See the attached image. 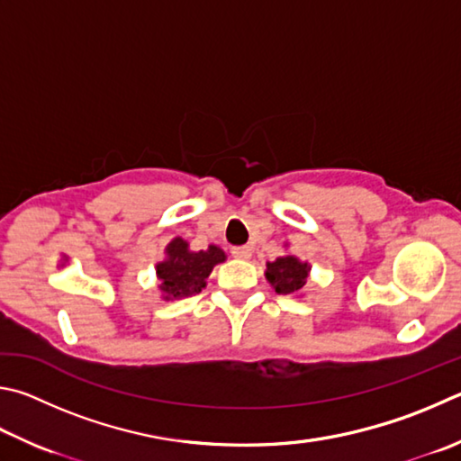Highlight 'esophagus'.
<instances>
[{"mask_svg": "<svg viewBox=\"0 0 461 461\" xmlns=\"http://www.w3.org/2000/svg\"><path fill=\"white\" fill-rule=\"evenodd\" d=\"M231 254H233V258L249 259V258H252V248H249V246H238V248L231 249Z\"/></svg>", "mask_w": 461, "mask_h": 461, "instance_id": "obj_1", "label": "esophagus"}]
</instances>
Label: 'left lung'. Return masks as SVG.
<instances>
[{"mask_svg":"<svg viewBox=\"0 0 461 461\" xmlns=\"http://www.w3.org/2000/svg\"><path fill=\"white\" fill-rule=\"evenodd\" d=\"M311 266L300 262L296 256H282L266 264V280L278 294H296L304 288Z\"/></svg>","mask_w":461,"mask_h":461,"instance_id":"left-lung-1","label":"left lung"}]
</instances>
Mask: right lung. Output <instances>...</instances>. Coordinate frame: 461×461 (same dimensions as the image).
Here are the masks:
<instances>
[{
    "label": "right lung",
    "mask_w": 461,
    "mask_h": 461,
    "mask_svg": "<svg viewBox=\"0 0 461 461\" xmlns=\"http://www.w3.org/2000/svg\"><path fill=\"white\" fill-rule=\"evenodd\" d=\"M167 258L157 264V278L161 280L158 290L165 300L194 296L205 288L207 276L215 264L225 262V252L217 246L194 252L183 238H175L165 248Z\"/></svg>",
    "instance_id": "1"
}]
</instances>
